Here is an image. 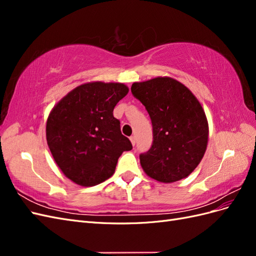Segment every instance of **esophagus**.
<instances>
[{"label": "esophagus", "instance_id": "obj_1", "mask_svg": "<svg viewBox=\"0 0 256 256\" xmlns=\"http://www.w3.org/2000/svg\"><path fill=\"white\" fill-rule=\"evenodd\" d=\"M130 141H131V143H132V145H136V136H130Z\"/></svg>", "mask_w": 256, "mask_h": 256}]
</instances>
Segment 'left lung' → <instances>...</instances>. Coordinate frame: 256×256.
I'll list each match as a JSON object with an SVG mask.
<instances>
[{
  "label": "left lung",
  "mask_w": 256,
  "mask_h": 256,
  "mask_svg": "<svg viewBox=\"0 0 256 256\" xmlns=\"http://www.w3.org/2000/svg\"><path fill=\"white\" fill-rule=\"evenodd\" d=\"M131 92L145 106L152 125V144L140 154L144 172L166 184L190 175L208 142V122L198 100L168 76L136 82Z\"/></svg>",
  "instance_id": "left-lung-1"
}]
</instances>
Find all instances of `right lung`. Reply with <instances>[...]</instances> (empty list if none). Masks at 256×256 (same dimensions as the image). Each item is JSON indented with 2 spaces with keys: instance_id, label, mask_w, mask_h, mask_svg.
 Listing matches in <instances>:
<instances>
[{
  "instance_id": "1",
  "label": "right lung",
  "mask_w": 256,
  "mask_h": 256,
  "mask_svg": "<svg viewBox=\"0 0 256 256\" xmlns=\"http://www.w3.org/2000/svg\"><path fill=\"white\" fill-rule=\"evenodd\" d=\"M129 88L90 82L62 98L49 114L46 136L54 161L69 180L92 187L110 178L122 152L131 150L113 110Z\"/></svg>"
}]
</instances>
